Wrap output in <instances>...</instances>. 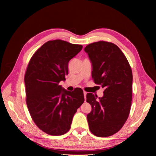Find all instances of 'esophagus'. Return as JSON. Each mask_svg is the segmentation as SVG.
Masks as SVG:
<instances>
[{
    "mask_svg": "<svg viewBox=\"0 0 156 156\" xmlns=\"http://www.w3.org/2000/svg\"><path fill=\"white\" fill-rule=\"evenodd\" d=\"M83 94H84V100H86V96H87V92H85V91H84V92H83Z\"/></svg>",
    "mask_w": 156,
    "mask_h": 156,
    "instance_id": "obj_1",
    "label": "esophagus"
}]
</instances>
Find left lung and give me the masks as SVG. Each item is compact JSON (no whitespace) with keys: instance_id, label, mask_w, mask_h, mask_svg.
Here are the masks:
<instances>
[{"instance_id":"8db88e82","label":"left lung","mask_w":156,"mask_h":156,"mask_svg":"<svg viewBox=\"0 0 156 156\" xmlns=\"http://www.w3.org/2000/svg\"><path fill=\"white\" fill-rule=\"evenodd\" d=\"M84 51L92 63V77L103 88L97 100L92 93L87 101L92 111L87 115L89 129L99 137L117 133L128 118L132 100L133 75L126 56L115 44L100 41L86 46Z\"/></svg>"}]
</instances>
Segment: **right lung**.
Returning a JSON list of instances; mask_svg holds the SVG:
<instances>
[{"mask_svg": "<svg viewBox=\"0 0 156 156\" xmlns=\"http://www.w3.org/2000/svg\"><path fill=\"white\" fill-rule=\"evenodd\" d=\"M81 45L55 40L46 42L33 55L25 75L26 102L36 125L45 133L61 135L69 130L77 108L84 101L83 91L63 88L69 61L81 51Z\"/></svg>", "mask_w": 156, "mask_h": 156, "instance_id": "obj_1", "label": "right lung"}]
</instances>
